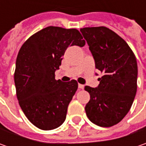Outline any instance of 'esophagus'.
Here are the masks:
<instances>
[{"mask_svg": "<svg viewBox=\"0 0 146 146\" xmlns=\"http://www.w3.org/2000/svg\"><path fill=\"white\" fill-rule=\"evenodd\" d=\"M78 87H79V88H80V89H83V88H84V86L83 84H79V85H78Z\"/></svg>", "mask_w": 146, "mask_h": 146, "instance_id": "1", "label": "esophagus"}]
</instances>
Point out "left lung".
Wrapping results in <instances>:
<instances>
[{
	"label": "left lung",
	"instance_id": "1",
	"mask_svg": "<svg viewBox=\"0 0 146 146\" xmlns=\"http://www.w3.org/2000/svg\"><path fill=\"white\" fill-rule=\"evenodd\" d=\"M80 31L96 68L103 73L98 87L84 88L90 94L86 115L98 126H114L128 113L136 96L137 59L126 41L107 27H84Z\"/></svg>",
	"mask_w": 146,
	"mask_h": 146
}]
</instances>
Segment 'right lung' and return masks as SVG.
I'll return each instance as SVG.
<instances>
[{
  "instance_id": "1",
  "label": "right lung",
  "mask_w": 146,
  "mask_h": 146,
  "mask_svg": "<svg viewBox=\"0 0 146 146\" xmlns=\"http://www.w3.org/2000/svg\"><path fill=\"white\" fill-rule=\"evenodd\" d=\"M82 39L76 29L48 27L20 48L14 72L17 98L26 117L40 129L52 130L64 123L78 83L56 80L55 71L67 47L84 46Z\"/></svg>"
}]
</instances>
